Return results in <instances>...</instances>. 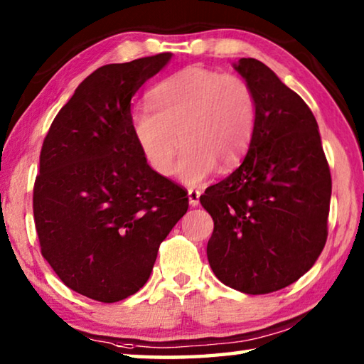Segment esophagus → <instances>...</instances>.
<instances>
[{"mask_svg": "<svg viewBox=\"0 0 364 364\" xmlns=\"http://www.w3.org/2000/svg\"><path fill=\"white\" fill-rule=\"evenodd\" d=\"M199 197H200V193L197 189H188V199H189V205L191 207H196L197 204H199Z\"/></svg>", "mask_w": 364, "mask_h": 364, "instance_id": "1", "label": "esophagus"}]
</instances>
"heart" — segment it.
<instances>
[{
	"label": "heart",
	"mask_w": 364,
	"mask_h": 364,
	"mask_svg": "<svg viewBox=\"0 0 364 364\" xmlns=\"http://www.w3.org/2000/svg\"><path fill=\"white\" fill-rule=\"evenodd\" d=\"M149 107L132 114V132L149 167L199 186L215 168L226 171L249 151L257 128V96L247 80L189 65L157 83Z\"/></svg>",
	"instance_id": "b5f03b06"
}]
</instances>
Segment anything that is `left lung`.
<instances>
[{"label": "left lung", "mask_w": 364, "mask_h": 364, "mask_svg": "<svg viewBox=\"0 0 364 364\" xmlns=\"http://www.w3.org/2000/svg\"><path fill=\"white\" fill-rule=\"evenodd\" d=\"M257 96L247 156L200 204L213 218L207 258L223 284L250 295L297 281L328 239L331 171L315 115L263 63L232 64Z\"/></svg>", "instance_id": "obj_1"}]
</instances>
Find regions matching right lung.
<instances>
[{
    "mask_svg": "<svg viewBox=\"0 0 364 364\" xmlns=\"http://www.w3.org/2000/svg\"><path fill=\"white\" fill-rule=\"evenodd\" d=\"M171 53L109 64L78 85L43 141L33 188L41 255L72 291L104 304L136 294L188 210L132 132V97Z\"/></svg>",
    "mask_w": 364,
    "mask_h": 364,
    "instance_id": "right-lung-1",
    "label": "right lung"
}]
</instances>
